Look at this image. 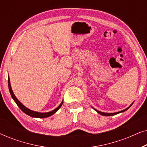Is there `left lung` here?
Here are the masks:
<instances>
[{"mask_svg": "<svg viewBox=\"0 0 147 147\" xmlns=\"http://www.w3.org/2000/svg\"><path fill=\"white\" fill-rule=\"evenodd\" d=\"M131 105H132V104H131ZM128 108H126V109H125V110H122V111H120V112H115V113H104V112H100V111H99V110H98L95 109V108H94V109L96 111L98 112V113H99L100 114H101V115H102V116H114V115H116V114H119V113H120V112H122L126 111V110H127L128 109Z\"/></svg>", "mask_w": 147, "mask_h": 147, "instance_id": "8db88e82", "label": "left lung"}]
</instances>
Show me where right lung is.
I'll list each match as a JSON object with an SVG mask.
<instances>
[{
	"label": "right lung",
	"instance_id": "1",
	"mask_svg": "<svg viewBox=\"0 0 147 147\" xmlns=\"http://www.w3.org/2000/svg\"><path fill=\"white\" fill-rule=\"evenodd\" d=\"M8 84H9V92L10 93H11V95L12 96V98H13V99L14 100V101L16 102V104H17V106H19L20 108V109H21L22 111H23L24 113H25L26 114H27V115H29L30 116H31V117H35V118H47V117H49V116L53 115V114H55L56 112L60 108H61V106L62 105V104H63V102H61V104H60V105L58 106L57 108H56L55 110H52L51 112H45V113H40V112H34L33 110H31L29 109H28L27 108H26L25 106H23V104H22L21 102H20L19 100L17 98H16V96H15V94H13V90H12V88H11V84H10V79L9 78V79H8Z\"/></svg>",
	"mask_w": 147,
	"mask_h": 147
}]
</instances>
